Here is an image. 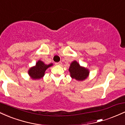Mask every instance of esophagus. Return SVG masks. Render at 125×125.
I'll return each instance as SVG.
<instances>
[{"label":"esophagus","mask_w":125,"mask_h":125,"mask_svg":"<svg viewBox=\"0 0 125 125\" xmlns=\"http://www.w3.org/2000/svg\"><path fill=\"white\" fill-rule=\"evenodd\" d=\"M56 65H61L62 64V62H56L55 63Z\"/></svg>","instance_id":"34e87169"}]
</instances>
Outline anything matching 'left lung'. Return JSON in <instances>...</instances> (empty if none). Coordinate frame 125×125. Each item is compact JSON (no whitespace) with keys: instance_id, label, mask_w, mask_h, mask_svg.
Masks as SVG:
<instances>
[{"instance_id":"obj_1","label":"left lung","mask_w":125,"mask_h":125,"mask_svg":"<svg viewBox=\"0 0 125 125\" xmlns=\"http://www.w3.org/2000/svg\"><path fill=\"white\" fill-rule=\"evenodd\" d=\"M69 71L71 77L77 81H83L87 78L89 73L87 69L80 66L79 64L76 61H73L72 63Z\"/></svg>"}]
</instances>
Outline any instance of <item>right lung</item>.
I'll use <instances>...</instances> for the list:
<instances>
[{"mask_svg":"<svg viewBox=\"0 0 125 125\" xmlns=\"http://www.w3.org/2000/svg\"><path fill=\"white\" fill-rule=\"evenodd\" d=\"M51 66L52 64H45L43 62L39 61L35 66L30 69L29 74L33 79H39L43 76L46 70Z\"/></svg>","mask_w":125,"mask_h":125,"instance_id":"obj_1","label":"right lung"}]
</instances>
